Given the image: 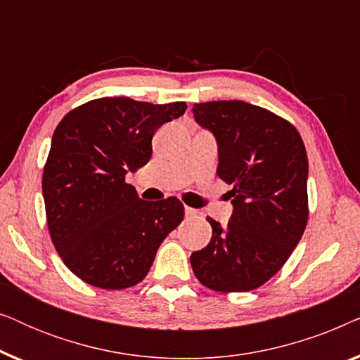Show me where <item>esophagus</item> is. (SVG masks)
I'll list each match as a JSON object with an SVG mask.
<instances>
[{"mask_svg": "<svg viewBox=\"0 0 360 360\" xmlns=\"http://www.w3.org/2000/svg\"><path fill=\"white\" fill-rule=\"evenodd\" d=\"M185 214H186V218H198L200 211L190 208V206H185Z\"/></svg>", "mask_w": 360, "mask_h": 360, "instance_id": "1", "label": "esophagus"}]
</instances>
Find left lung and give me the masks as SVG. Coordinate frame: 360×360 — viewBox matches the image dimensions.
<instances>
[{
    "instance_id": "1",
    "label": "left lung",
    "mask_w": 360,
    "mask_h": 360,
    "mask_svg": "<svg viewBox=\"0 0 360 360\" xmlns=\"http://www.w3.org/2000/svg\"><path fill=\"white\" fill-rule=\"evenodd\" d=\"M200 126L218 141L216 174L233 190L226 228L191 254L200 283L214 292H250L274 277L302 239L308 223V157L292 122L250 103L193 105Z\"/></svg>"
}]
</instances>
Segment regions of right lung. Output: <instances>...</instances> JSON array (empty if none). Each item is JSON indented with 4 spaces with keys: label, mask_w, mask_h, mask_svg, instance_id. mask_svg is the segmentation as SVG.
Returning <instances> with one entry per match:
<instances>
[{
    "label": "right lung",
    "mask_w": 360,
    "mask_h": 360,
    "mask_svg": "<svg viewBox=\"0 0 360 360\" xmlns=\"http://www.w3.org/2000/svg\"><path fill=\"white\" fill-rule=\"evenodd\" d=\"M185 110V101L108 96L58 122L44 165V203L53 248L83 282L103 290L142 282L162 240L184 219L179 198L141 200L126 174L150 160L155 131Z\"/></svg>",
    "instance_id": "1"
}]
</instances>
